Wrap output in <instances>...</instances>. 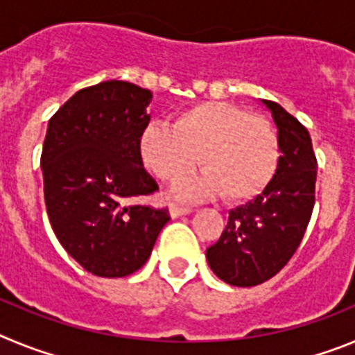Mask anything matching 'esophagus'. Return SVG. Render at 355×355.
<instances>
[{
    "label": "esophagus",
    "mask_w": 355,
    "mask_h": 355,
    "mask_svg": "<svg viewBox=\"0 0 355 355\" xmlns=\"http://www.w3.org/2000/svg\"><path fill=\"white\" fill-rule=\"evenodd\" d=\"M190 211H192V209L183 208V206H178V205L168 206V213H171L172 218H178V216H181V215H188Z\"/></svg>",
    "instance_id": "obj_1"
}]
</instances>
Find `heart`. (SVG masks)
<instances>
[{"label": "heart", "mask_w": 355, "mask_h": 355, "mask_svg": "<svg viewBox=\"0 0 355 355\" xmlns=\"http://www.w3.org/2000/svg\"><path fill=\"white\" fill-rule=\"evenodd\" d=\"M144 167L162 181H175L197 165L205 172L172 188L175 199L222 193L245 202L265 192L279 165V139L261 115L224 101L197 103L172 121L149 124L139 137Z\"/></svg>", "instance_id": "obj_1"}]
</instances>
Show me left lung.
Listing matches in <instances>:
<instances>
[{"label": "left lung", "instance_id": "obj_1", "mask_svg": "<svg viewBox=\"0 0 355 355\" xmlns=\"http://www.w3.org/2000/svg\"><path fill=\"white\" fill-rule=\"evenodd\" d=\"M263 105L277 128V172L265 192L229 211L224 233L206 249L216 277L240 288L265 283L290 261L315 206L316 156L309 131L277 103Z\"/></svg>", "mask_w": 355, "mask_h": 355}]
</instances>
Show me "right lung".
I'll use <instances>...</instances> for the list:
<instances>
[{
	"instance_id": "add662e5",
	"label": "right lung",
	"mask_w": 355,
	"mask_h": 355,
	"mask_svg": "<svg viewBox=\"0 0 355 355\" xmlns=\"http://www.w3.org/2000/svg\"><path fill=\"white\" fill-rule=\"evenodd\" d=\"M153 94L110 80L78 90L48 124L40 167L49 222L65 250L99 277H126L149 259L167 208L133 205L158 190L139 156Z\"/></svg>"
}]
</instances>
